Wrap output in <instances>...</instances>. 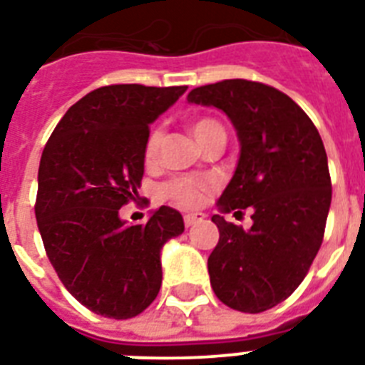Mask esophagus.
<instances>
[{
    "mask_svg": "<svg viewBox=\"0 0 365 365\" xmlns=\"http://www.w3.org/2000/svg\"><path fill=\"white\" fill-rule=\"evenodd\" d=\"M202 219H205V213H200V211H196V213H188L185 215V225L186 227H192V225H196V222L202 221Z\"/></svg>",
    "mask_w": 365,
    "mask_h": 365,
    "instance_id": "34e87169",
    "label": "esophagus"
}]
</instances>
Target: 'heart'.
<instances>
[{"mask_svg":"<svg viewBox=\"0 0 365 365\" xmlns=\"http://www.w3.org/2000/svg\"><path fill=\"white\" fill-rule=\"evenodd\" d=\"M190 133L194 135L197 144H202L205 138L211 135L213 131H219L222 129L215 120H209V118H200V120L190 121L188 125ZM163 143V131L160 127H156L154 131L148 135L146 138V146H144V158L146 162L154 163L160 156V148H162ZM209 190H211V182L209 180L202 179H175L168 185L162 186V197L165 202L173 203V205H179V207H197L205 202Z\"/></svg>","mask_w":365,"mask_h":365,"instance_id":"b5f03b06","label":"heart"}]
</instances>
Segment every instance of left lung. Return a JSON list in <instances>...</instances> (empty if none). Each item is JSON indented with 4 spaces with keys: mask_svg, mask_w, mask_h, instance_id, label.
I'll use <instances>...</instances> for the list:
<instances>
[{
    "mask_svg": "<svg viewBox=\"0 0 365 365\" xmlns=\"http://www.w3.org/2000/svg\"><path fill=\"white\" fill-rule=\"evenodd\" d=\"M186 101L222 110L240 140L221 215L211 217L221 234L207 259L211 287L230 309L264 312L297 289L324 240L331 179L320 133L285 93L257 81L196 87ZM247 207L250 231L222 217Z\"/></svg>",
    "mask_w": 365,
    "mask_h": 365,
    "instance_id": "8db88e82",
    "label": "left lung"
}]
</instances>
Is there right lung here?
Instances as JSON below:
<instances>
[{"label":"right lung","mask_w":365,"mask_h":365,"mask_svg":"<svg viewBox=\"0 0 365 365\" xmlns=\"http://www.w3.org/2000/svg\"><path fill=\"white\" fill-rule=\"evenodd\" d=\"M188 87L108 86L62 115L38 171L36 219L58 278L95 314L127 320L162 287V247L185 232L182 215L162 205L144 225L120 209L138 196L148 127Z\"/></svg>","instance_id":"right-lung-1"}]
</instances>
